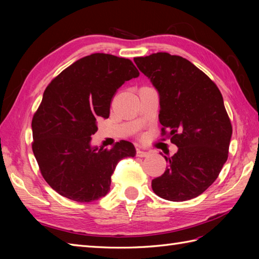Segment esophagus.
Returning a JSON list of instances; mask_svg holds the SVG:
<instances>
[{
    "label": "esophagus",
    "instance_id": "1",
    "mask_svg": "<svg viewBox=\"0 0 259 259\" xmlns=\"http://www.w3.org/2000/svg\"><path fill=\"white\" fill-rule=\"evenodd\" d=\"M148 155H149V153L146 152V151H142V150H137V152H136V156L139 157V158H145Z\"/></svg>",
    "mask_w": 259,
    "mask_h": 259
}]
</instances>
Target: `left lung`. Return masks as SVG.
<instances>
[{
	"mask_svg": "<svg viewBox=\"0 0 259 259\" xmlns=\"http://www.w3.org/2000/svg\"><path fill=\"white\" fill-rule=\"evenodd\" d=\"M160 97L161 136L178 147L167 168L151 181L156 195L185 201L201 195L217 179L228 158L233 126L221 91L188 60L167 52L135 58Z\"/></svg>",
	"mask_w": 259,
	"mask_h": 259,
	"instance_id": "8db88e82",
	"label": "left lung"
}]
</instances>
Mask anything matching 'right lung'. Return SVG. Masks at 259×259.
<instances>
[{"label":"right lung","mask_w":259,"mask_h":259,"mask_svg":"<svg viewBox=\"0 0 259 259\" xmlns=\"http://www.w3.org/2000/svg\"><path fill=\"white\" fill-rule=\"evenodd\" d=\"M137 76L131 60L93 53L47 87L32 119V150L42 177L59 195L78 202L98 200L110 190L118 162L135 157L129 141L115 142L109 150L92 148L90 141L99 117L109 118L115 92Z\"/></svg>","instance_id":"obj_1"}]
</instances>
